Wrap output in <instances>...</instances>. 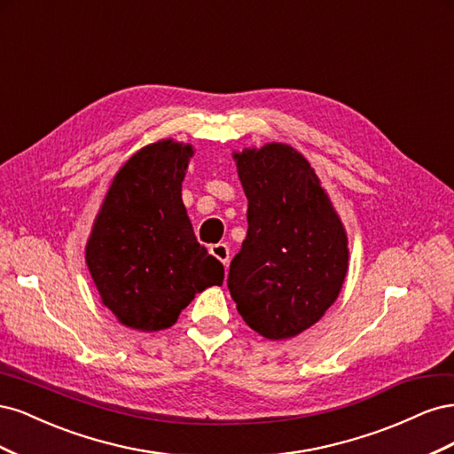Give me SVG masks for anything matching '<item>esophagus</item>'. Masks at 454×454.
I'll list each match as a JSON object with an SVG mask.
<instances>
[{"mask_svg":"<svg viewBox=\"0 0 454 454\" xmlns=\"http://www.w3.org/2000/svg\"><path fill=\"white\" fill-rule=\"evenodd\" d=\"M210 254L215 257V259H219L222 261V263L227 267L229 265V246L227 244H223V242H219V244H214V246H210Z\"/></svg>","mask_w":454,"mask_h":454,"instance_id":"1","label":"esophagus"}]
</instances>
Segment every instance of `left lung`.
<instances>
[{
    "label": "left lung",
    "mask_w": 454,
    "mask_h": 454,
    "mask_svg": "<svg viewBox=\"0 0 454 454\" xmlns=\"http://www.w3.org/2000/svg\"><path fill=\"white\" fill-rule=\"evenodd\" d=\"M248 199V232L227 286L237 310L270 340L292 339L335 303L348 239L318 176L297 149L265 144L235 153Z\"/></svg>",
    "instance_id": "obj_1"
}]
</instances>
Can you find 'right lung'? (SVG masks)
Returning <instances> with one entry per match:
<instances>
[{
    "label": "right lung",
    "mask_w": 454,
    "mask_h": 454,
    "mask_svg": "<svg viewBox=\"0 0 454 454\" xmlns=\"http://www.w3.org/2000/svg\"><path fill=\"white\" fill-rule=\"evenodd\" d=\"M193 147L160 140L115 174L94 219L85 261L102 303L127 327L176 324L195 294L222 286L225 270L197 242L182 200Z\"/></svg>",
    "instance_id": "add662e5"
}]
</instances>
